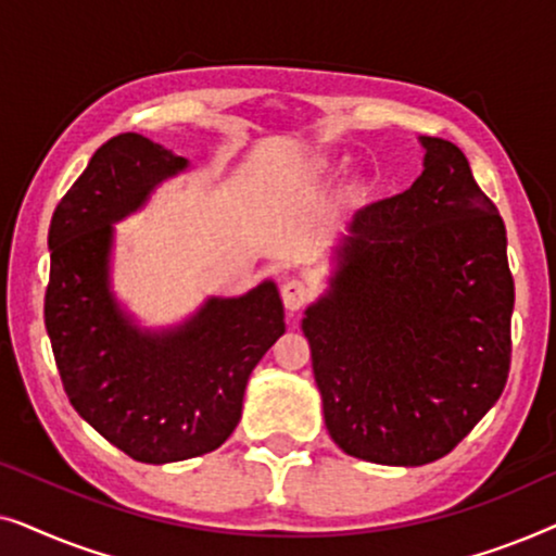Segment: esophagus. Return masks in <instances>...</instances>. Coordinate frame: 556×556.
<instances>
[{
  "label": "esophagus",
  "mask_w": 556,
  "mask_h": 556,
  "mask_svg": "<svg viewBox=\"0 0 556 556\" xmlns=\"http://www.w3.org/2000/svg\"><path fill=\"white\" fill-rule=\"evenodd\" d=\"M280 295H283L288 311H301L311 299H314V286L301 278H291L286 280L283 288H280Z\"/></svg>",
  "instance_id": "obj_1"
}]
</instances>
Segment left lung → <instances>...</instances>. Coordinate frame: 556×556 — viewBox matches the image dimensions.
I'll return each mask as SVG.
<instances>
[{
    "label": "left lung",
    "mask_w": 556,
    "mask_h": 556,
    "mask_svg": "<svg viewBox=\"0 0 556 556\" xmlns=\"http://www.w3.org/2000/svg\"><path fill=\"white\" fill-rule=\"evenodd\" d=\"M413 187L356 212L303 316L326 430L354 458L425 466L496 405L511 364L506 227L455 143L420 136Z\"/></svg>",
    "instance_id": "left-lung-1"
}]
</instances>
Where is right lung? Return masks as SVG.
Masks as SVG:
<instances>
[{"label":"right lung","mask_w":556,"mask_h":556,"mask_svg":"<svg viewBox=\"0 0 556 556\" xmlns=\"http://www.w3.org/2000/svg\"><path fill=\"white\" fill-rule=\"evenodd\" d=\"M189 162L141 134L105 141L52 215L45 329L83 420L139 463L215 451L242 415L250 371L286 331L278 288L207 299L185 324L139 329L111 291L113 223Z\"/></svg>","instance_id":"right-lung-1"}]
</instances>
